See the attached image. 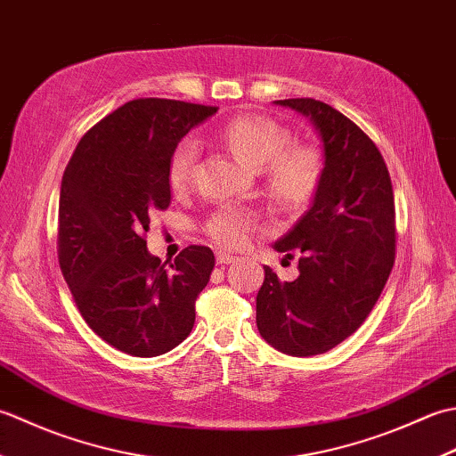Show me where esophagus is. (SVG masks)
Instances as JSON below:
<instances>
[{
  "mask_svg": "<svg viewBox=\"0 0 456 456\" xmlns=\"http://www.w3.org/2000/svg\"><path fill=\"white\" fill-rule=\"evenodd\" d=\"M235 260V256L231 253H225V250H219L217 253V265H231Z\"/></svg>",
  "mask_w": 456,
  "mask_h": 456,
  "instance_id": "obj_1",
  "label": "esophagus"
}]
</instances>
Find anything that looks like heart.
<instances>
[{
    "label": "heart",
    "instance_id": "heart-1",
    "mask_svg": "<svg viewBox=\"0 0 456 456\" xmlns=\"http://www.w3.org/2000/svg\"><path fill=\"white\" fill-rule=\"evenodd\" d=\"M221 139L237 157L253 168H263L270 190L276 196L299 206L317 188L322 159L312 144H289V131L278 121L260 113H243L225 123ZM200 160V142L193 137L182 139L168 164V180L174 191H186ZM258 229L255 211L221 206L206 221V233L223 248H243Z\"/></svg>",
    "mask_w": 456,
    "mask_h": 456
}]
</instances>
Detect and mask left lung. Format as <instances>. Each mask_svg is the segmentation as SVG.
Wrapping results in <instances>:
<instances>
[{"mask_svg":"<svg viewBox=\"0 0 456 456\" xmlns=\"http://www.w3.org/2000/svg\"><path fill=\"white\" fill-rule=\"evenodd\" d=\"M315 125L325 167L312 208L274 243L299 255V276L280 282L265 266L256 327L266 343L292 356H314L362 325L388 282L395 258L394 190L374 141L331 105L278 100Z\"/></svg>","mask_w":456,"mask_h":456,"instance_id":"obj_1","label":"left lung"}]
</instances>
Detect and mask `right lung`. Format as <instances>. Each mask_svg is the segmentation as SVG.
Listing matches in <instances>:
<instances>
[{"label": "right lung", "mask_w": 456, "mask_h": 456, "mask_svg": "<svg viewBox=\"0 0 456 456\" xmlns=\"http://www.w3.org/2000/svg\"><path fill=\"white\" fill-rule=\"evenodd\" d=\"M217 108L142 98L110 113L80 139L58 201V263L84 322L133 356L178 346L196 322V297L216 266L190 245L160 263L147 250L152 213L170 206L176 144Z\"/></svg>", "instance_id": "add662e5"}]
</instances>
